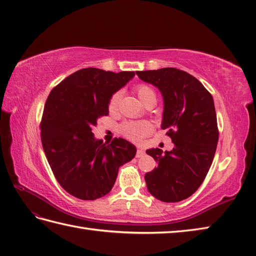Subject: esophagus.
<instances>
[{
    "label": "esophagus",
    "mask_w": 256,
    "mask_h": 256,
    "mask_svg": "<svg viewBox=\"0 0 256 256\" xmlns=\"http://www.w3.org/2000/svg\"><path fill=\"white\" fill-rule=\"evenodd\" d=\"M144 156V151L142 149H138L137 153H136V156L141 158V156Z\"/></svg>",
    "instance_id": "1"
}]
</instances>
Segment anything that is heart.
Listing matches in <instances>:
<instances>
[{
	"mask_svg": "<svg viewBox=\"0 0 256 256\" xmlns=\"http://www.w3.org/2000/svg\"><path fill=\"white\" fill-rule=\"evenodd\" d=\"M136 92L138 94V98L140 100L146 104L148 100H156V93L149 85L146 84H139L137 88H136ZM122 98V92L120 90H117V92L114 93L108 102V110L110 112H116L119 100ZM152 130V124L149 122L141 120V122H124L120 126V132L127 137L130 140L134 141H139L142 139L144 136L150 134Z\"/></svg>",
	"mask_w": 256,
	"mask_h": 256,
	"instance_id": "b5f03b06",
	"label": "heart"
}]
</instances>
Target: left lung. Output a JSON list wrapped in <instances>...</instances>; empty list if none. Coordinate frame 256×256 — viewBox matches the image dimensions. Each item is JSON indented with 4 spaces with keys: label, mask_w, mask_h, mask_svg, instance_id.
Here are the masks:
<instances>
[{
    "label": "left lung",
    "mask_w": 256,
    "mask_h": 256,
    "mask_svg": "<svg viewBox=\"0 0 256 256\" xmlns=\"http://www.w3.org/2000/svg\"><path fill=\"white\" fill-rule=\"evenodd\" d=\"M141 80L158 88L164 102L161 128L174 144L171 151L146 150L158 162L144 175L148 190L156 200H186L205 180L217 149L219 132L214 98L190 73L175 68L137 71Z\"/></svg>",
    "instance_id": "obj_1"
}]
</instances>
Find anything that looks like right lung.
Listing matches in <instances>:
<instances>
[{
	"label": "right lung",
	"mask_w": 256,
	"mask_h": 256,
	"mask_svg": "<svg viewBox=\"0 0 256 256\" xmlns=\"http://www.w3.org/2000/svg\"><path fill=\"white\" fill-rule=\"evenodd\" d=\"M134 76L132 71L86 68L50 92L40 124L42 142L54 178L70 195L94 200L108 194L119 168L134 158L137 149L129 141L115 138L106 144L92 132L98 119L108 115L110 96Z\"/></svg>",
	"instance_id": "1"
}]
</instances>
